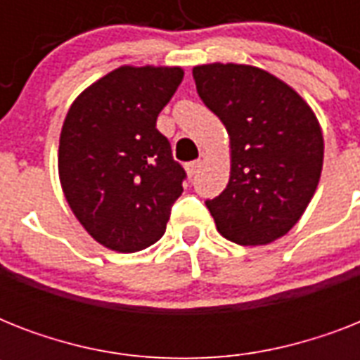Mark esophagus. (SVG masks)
I'll return each mask as SVG.
<instances>
[{
	"label": "esophagus",
	"mask_w": 360,
	"mask_h": 360,
	"mask_svg": "<svg viewBox=\"0 0 360 360\" xmlns=\"http://www.w3.org/2000/svg\"><path fill=\"white\" fill-rule=\"evenodd\" d=\"M200 166H202V162H200V160H192V162L185 164L186 175H188V177H192V175H196V172H198V169H200Z\"/></svg>",
	"instance_id": "34e87169"
}]
</instances>
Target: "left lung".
Wrapping results in <instances>:
<instances>
[{"label":"left lung","instance_id":"1","mask_svg":"<svg viewBox=\"0 0 360 360\" xmlns=\"http://www.w3.org/2000/svg\"><path fill=\"white\" fill-rule=\"evenodd\" d=\"M192 76L230 136V181L205 205L226 239L269 245L299 222L318 188L323 168L318 117L293 87L252 65H198Z\"/></svg>","mask_w":360,"mask_h":360}]
</instances>
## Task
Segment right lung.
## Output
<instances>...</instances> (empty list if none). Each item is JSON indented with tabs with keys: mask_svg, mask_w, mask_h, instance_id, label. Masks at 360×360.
Instances as JSON below:
<instances>
[{
	"mask_svg": "<svg viewBox=\"0 0 360 360\" xmlns=\"http://www.w3.org/2000/svg\"><path fill=\"white\" fill-rule=\"evenodd\" d=\"M181 67L123 65L76 97L59 136L58 169L69 207L110 250L138 252L166 231L185 169L157 130L183 82Z\"/></svg>",
	"mask_w": 360,
	"mask_h": 360,
	"instance_id": "obj_1",
	"label": "right lung"
}]
</instances>
